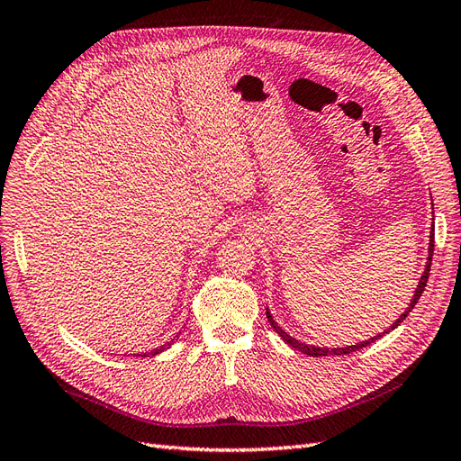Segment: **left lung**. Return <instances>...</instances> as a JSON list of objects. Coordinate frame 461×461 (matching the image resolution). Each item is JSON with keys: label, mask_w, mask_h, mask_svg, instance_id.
Instances as JSON below:
<instances>
[{"label": "left lung", "mask_w": 461, "mask_h": 461, "mask_svg": "<svg viewBox=\"0 0 461 461\" xmlns=\"http://www.w3.org/2000/svg\"><path fill=\"white\" fill-rule=\"evenodd\" d=\"M432 249H435V240H432V232H430L429 258H427L425 271H423V275H421V278H420V283H417V288H415V292H413V298H411V302H410V305H408V310L403 312V313L394 321L393 325H390V329H386V330L381 332V334H376V337H373V339H369V340H364V342H359V344H352V346H342V348H321V346H313V344H305V342L296 340L294 337H290V334H288L286 330H283L281 327H278V323L273 319L269 308H265V310H267L265 313H267L269 325L273 327V330H275V332L278 334V337H281L288 346L296 348V350H300V352H303V354H308V356H312V357H319V356H344V354L357 352V350H361V348H366V346L373 344L376 339H381L383 334H386V332H390V330H394V329L402 323V321L410 315V312L415 308V303L420 302V298H421V294H423V290H425V286H427V278H429V271H430V261H432Z\"/></svg>", "instance_id": "left-lung-1"}]
</instances>
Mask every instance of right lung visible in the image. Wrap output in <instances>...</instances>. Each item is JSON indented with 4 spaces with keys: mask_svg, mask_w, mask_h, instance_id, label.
<instances>
[{
    "mask_svg": "<svg viewBox=\"0 0 461 461\" xmlns=\"http://www.w3.org/2000/svg\"><path fill=\"white\" fill-rule=\"evenodd\" d=\"M173 342H175V340H171V342H165V344H161V346H158V348H153V350H149V352H144V354H136V356H142V357H148V356H156V354H159V352L167 350V348H169Z\"/></svg>",
    "mask_w": 461,
    "mask_h": 461,
    "instance_id": "add662e5",
    "label": "right lung"
}]
</instances>
